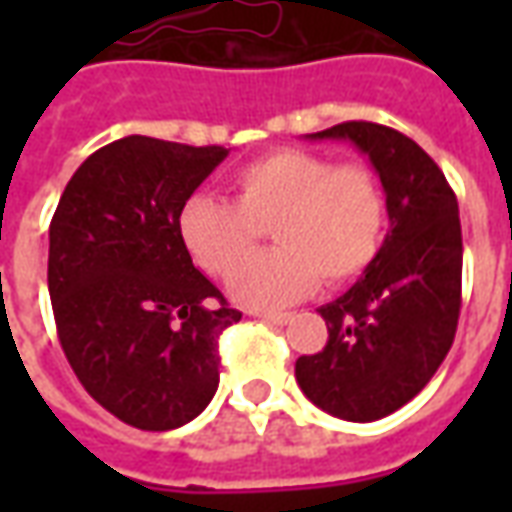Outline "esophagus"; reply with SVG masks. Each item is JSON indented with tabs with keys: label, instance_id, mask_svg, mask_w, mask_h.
<instances>
[{
	"label": "esophagus",
	"instance_id": "esophagus-1",
	"mask_svg": "<svg viewBox=\"0 0 512 512\" xmlns=\"http://www.w3.org/2000/svg\"><path fill=\"white\" fill-rule=\"evenodd\" d=\"M255 318L266 323H274V326H285L290 321V312H255Z\"/></svg>",
	"mask_w": 512,
	"mask_h": 512
}]
</instances>
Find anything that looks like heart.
<instances>
[{"mask_svg":"<svg viewBox=\"0 0 512 512\" xmlns=\"http://www.w3.org/2000/svg\"><path fill=\"white\" fill-rule=\"evenodd\" d=\"M233 202L194 194L178 216L194 263L227 277L271 227L277 249L246 260L230 279L235 301L274 310L318 282L340 288L362 277L384 246L386 194L365 164H334L307 150H277L233 175Z\"/></svg>","mask_w":512,"mask_h":512,"instance_id":"b5f03b06","label":"heart"}]
</instances>
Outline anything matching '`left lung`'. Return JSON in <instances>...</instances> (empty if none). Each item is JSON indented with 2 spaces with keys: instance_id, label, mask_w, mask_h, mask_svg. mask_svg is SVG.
<instances>
[{
  "instance_id": "left-lung-1",
  "label": "left lung",
  "mask_w": 512,
  "mask_h": 512,
  "mask_svg": "<svg viewBox=\"0 0 512 512\" xmlns=\"http://www.w3.org/2000/svg\"><path fill=\"white\" fill-rule=\"evenodd\" d=\"M310 139H351L386 191L389 233L365 277L321 307L323 351L299 356L312 403L348 422H373L419 395L450 351L461 315L458 200L439 164L395 128L348 120Z\"/></svg>"
}]
</instances>
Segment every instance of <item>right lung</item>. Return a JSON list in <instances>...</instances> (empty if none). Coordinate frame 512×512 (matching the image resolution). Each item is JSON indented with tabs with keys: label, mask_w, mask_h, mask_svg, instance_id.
I'll return each mask as SVG.
<instances>
[{
	"label": "right lung",
	"mask_w": 512,
	"mask_h": 512,
	"mask_svg": "<svg viewBox=\"0 0 512 512\" xmlns=\"http://www.w3.org/2000/svg\"><path fill=\"white\" fill-rule=\"evenodd\" d=\"M227 147L123 136L73 172L49 227V293L68 365L93 400L139 430L202 414L219 337L241 321L180 241L183 202Z\"/></svg>",
	"instance_id": "1"
}]
</instances>
